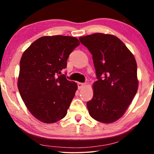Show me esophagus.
Returning a JSON list of instances; mask_svg holds the SVG:
<instances>
[{
  "label": "esophagus",
  "mask_w": 154,
  "mask_h": 154,
  "mask_svg": "<svg viewBox=\"0 0 154 154\" xmlns=\"http://www.w3.org/2000/svg\"><path fill=\"white\" fill-rule=\"evenodd\" d=\"M85 85V84L84 83H81V82H78L77 83V87H78V88H79V89H81V88L84 86Z\"/></svg>",
  "instance_id": "obj_1"
}]
</instances>
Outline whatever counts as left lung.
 Wrapping results in <instances>:
<instances>
[{
  "mask_svg": "<svg viewBox=\"0 0 154 154\" xmlns=\"http://www.w3.org/2000/svg\"><path fill=\"white\" fill-rule=\"evenodd\" d=\"M79 39L92 55L98 79L92 100L87 103L89 113L98 122L112 123L123 116L137 94L136 60L114 35L95 33Z\"/></svg>",
  "mask_w": 154,
  "mask_h": 154,
  "instance_id": "obj_1",
  "label": "left lung"
}]
</instances>
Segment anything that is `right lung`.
<instances>
[{"label":"right lung","instance_id":"obj_1","mask_svg":"<svg viewBox=\"0 0 154 154\" xmlns=\"http://www.w3.org/2000/svg\"><path fill=\"white\" fill-rule=\"evenodd\" d=\"M79 44L72 36H45L34 41L22 54L18 90L29 111L44 123H54L66 116L77 85L62 71Z\"/></svg>","mask_w":154,"mask_h":154}]
</instances>
